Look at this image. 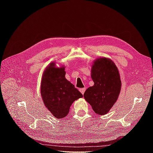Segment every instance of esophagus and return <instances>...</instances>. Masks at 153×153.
<instances>
[{
    "label": "esophagus",
    "instance_id": "obj_1",
    "mask_svg": "<svg viewBox=\"0 0 153 153\" xmlns=\"http://www.w3.org/2000/svg\"><path fill=\"white\" fill-rule=\"evenodd\" d=\"M85 90H86L85 88H82V89H79V91L82 93V95H83L84 93H85Z\"/></svg>",
    "mask_w": 153,
    "mask_h": 153
}]
</instances>
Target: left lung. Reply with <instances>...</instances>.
Returning <instances> with one entry per match:
<instances>
[{
	"label": "left lung",
	"instance_id": "left-lung-1",
	"mask_svg": "<svg viewBox=\"0 0 153 153\" xmlns=\"http://www.w3.org/2000/svg\"><path fill=\"white\" fill-rule=\"evenodd\" d=\"M91 76L94 85L85 91L84 99L97 114H106L116 102L121 90L118 70L109 58H97L92 65Z\"/></svg>",
	"mask_w": 153,
	"mask_h": 153
}]
</instances>
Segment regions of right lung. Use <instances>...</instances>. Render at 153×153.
<instances>
[{
    "instance_id": "1",
    "label": "right lung",
    "mask_w": 153,
    "mask_h": 153,
    "mask_svg": "<svg viewBox=\"0 0 153 153\" xmlns=\"http://www.w3.org/2000/svg\"><path fill=\"white\" fill-rule=\"evenodd\" d=\"M65 67H56L51 62L42 76L41 94L45 106L56 118L66 116L75 100L82 94L66 77Z\"/></svg>"
}]
</instances>
